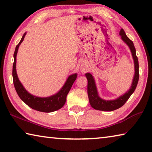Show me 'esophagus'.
Masks as SVG:
<instances>
[{
  "label": "esophagus",
  "instance_id": "esophagus-1",
  "mask_svg": "<svg viewBox=\"0 0 152 152\" xmlns=\"http://www.w3.org/2000/svg\"><path fill=\"white\" fill-rule=\"evenodd\" d=\"M80 70H81L82 72H86V70H87L86 66L82 65L81 67H80Z\"/></svg>",
  "mask_w": 152,
  "mask_h": 152
}]
</instances>
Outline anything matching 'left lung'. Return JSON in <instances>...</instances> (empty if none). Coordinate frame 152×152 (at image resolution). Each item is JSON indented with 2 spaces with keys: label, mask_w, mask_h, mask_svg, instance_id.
Segmentation results:
<instances>
[{
  "label": "left lung",
  "mask_w": 152,
  "mask_h": 152,
  "mask_svg": "<svg viewBox=\"0 0 152 152\" xmlns=\"http://www.w3.org/2000/svg\"><path fill=\"white\" fill-rule=\"evenodd\" d=\"M119 35L121 36L122 40L129 48L131 51H132L133 60H134L135 74L133 79L132 84L131 86L130 89L126 93L123 94L122 96H119V98H117V99L115 100L106 101V100H103L101 98H100L99 94H98L96 86V84H95L93 76H92L91 74L86 73L85 75L87 80H88V87H87V90H88L89 102L91 107L96 110H103V111H112V110L119 109L129 99L131 95L135 91L137 85L139 75L140 74H139V62L137 57L136 56L135 48L134 47V45H133V42L126 35L124 30L123 29H121Z\"/></svg>",
  "instance_id": "obj_1"
}]
</instances>
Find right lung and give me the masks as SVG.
Returning <instances> with one entry per match:
<instances>
[{"instance_id":"obj_1","label":"right lung","mask_w":152,"mask_h":152,"mask_svg":"<svg viewBox=\"0 0 152 152\" xmlns=\"http://www.w3.org/2000/svg\"><path fill=\"white\" fill-rule=\"evenodd\" d=\"M26 33H24L20 39V42L15 48L14 52V63L12 66V78H13V84L16 90L17 94L19 95L20 99L23 101L25 104L28 105L31 109L38 110V111L44 113H51L55 110L61 109L66 101V96L70 91L71 87L76 80L77 74H74L68 77V79L64 84V86L61 88L58 93L54 95L45 97L41 98L37 97L29 93L20 83L18 78L16 71V57L17 54L18 49L20 43L23 42Z\"/></svg>"}]
</instances>
